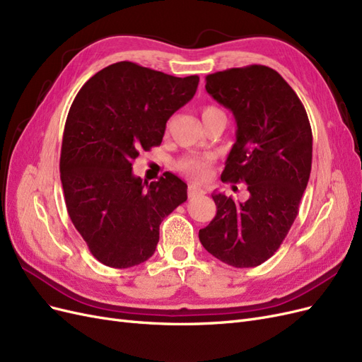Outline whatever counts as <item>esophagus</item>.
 <instances>
[{
  "label": "esophagus",
  "mask_w": 362,
  "mask_h": 362,
  "mask_svg": "<svg viewBox=\"0 0 362 362\" xmlns=\"http://www.w3.org/2000/svg\"><path fill=\"white\" fill-rule=\"evenodd\" d=\"M201 194H205L204 187H199V185L196 184L189 185V198H196V196H201Z\"/></svg>",
  "instance_id": "esophagus-1"
}]
</instances>
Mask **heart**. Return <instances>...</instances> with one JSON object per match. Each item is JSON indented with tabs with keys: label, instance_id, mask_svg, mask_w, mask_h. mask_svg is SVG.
I'll return each mask as SVG.
<instances>
[{
	"label": "heart",
	"instance_id": "heart-1",
	"mask_svg": "<svg viewBox=\"0 0 362 362\" xmlns=\"http://www.w3.org/2000/svg\"><path fill=\"white\" fill-rule=\"evenodd\" d=\"M214 112H221L217 110L216 107H205L202 110V117L214 113ZM178 168L180 170H182L184 173H187L189 177H192L193 180H206L210 177L211 173V160L206 158V157H187V158H182L178 163Z\"/></svg>",
	"mask_w": 362,
	"mask_h": 362
}]
</instances>
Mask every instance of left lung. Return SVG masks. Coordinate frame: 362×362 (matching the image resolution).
<instances>
[{"label": "left lung", "instance_id": "1", "mask_svg": "<svg viewBox=\"0 0 362 362\" xmlns=\"http://www.w3.org/2000/svg\"><path fill=\"white\" fill-rule=\"evenodd\" d=\"M205 89L235 117V144L222 181L245 182L249 199L213 193L217 213L199 229L202 246L233 267L269 259L299 211L311 173L313 133L305 107L272 68L250 64L206 75Z\"/></svg>", "mask_w": 362, "mask_h": 362}]
</instances>
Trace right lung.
<instances>
[{
	"label": "right lung",
	"instance_id": "right-lung-1",
	"mask_svg": "<svg viewBox=\"0 0 362 362\" xmlns=\"http://www.w3.org/2000/svg\"><path fill=\"white\" fill-rule=\"evenodd\" d=\"M198 84V75L178 78L119 62L76 93L64 125L60 180L71 221L103 264L145 262L154 255L163 218L187 201V184L177 175L148 184L133 173V161L161 144L169 117Z\"/></svg>",
	"mask_w": 362,
	"mask_h": 362
}]
</instances>
